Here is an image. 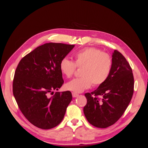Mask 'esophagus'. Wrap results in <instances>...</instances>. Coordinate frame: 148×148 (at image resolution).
Instances as JSON below:
<instances>
[{
	"instance_id": "esophagus-1",
	"label": "esophagus",
	"mask_w": 148,
	"mask_h": 148,
	"mask_svg": "<svg viewBox=\"0 0 148 148\" xmlns=\"http://www.w3.org/2000/svg\"><path fill=\"white\" fill-rule=\"evenodd\" d=\"M78 96H79L78 94L76 93V92H72V96H73V97H78Z\"/></svg>"
}]
</instances>
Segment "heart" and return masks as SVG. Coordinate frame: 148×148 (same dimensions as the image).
<instances>
[{
    "label": "heart",
    "instance_id": "1",
    "mask_svg": "<svg viewBox=\"0 0 148 148\" xmlns=\"http://www.w3.org/2000/svg\"><path fill=\"white\" fill-rule=\"evenodd\" d=\"M75 62L64 58L60 62L61 73L66 78H70L77 68L82 69V77L74 78L65 84L66 90L82 92L92 84L98 86L104 84L111 73L113 62L108 53L95 47H88L75 53Z\"/></svg>",
    "mask_w": 148,
    "mask_h": 148
}]
</instances>
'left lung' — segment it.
<instances>
[{
  "label": "left lung",
  "mask_w": 148,
  "mask_h": 148,
  "mask_svg": "<svg viewBox=\"0 0 148 148\" xmlns=\"http://www.w3.org/2000/svg\"><path fill=\"white\" fill-rule=\"evenodd\" d=\"M112 62L108 79L95 91L84 94L87 103L83 108L84 114L88 122L97 128H105L117 122L133 95V75L127 59L115 50Z\"/></svg>",
  "instance_id": "8db88e82"
}]
</instances>
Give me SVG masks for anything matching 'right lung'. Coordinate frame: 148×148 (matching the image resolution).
<instances>
[{
	"instance_id": "1",
	"label": "right lung",
	"mask_w": 148,
	"mask_h": 148,
	"mask_svg": "<svg viewBox=\"0 0 148 148\" xmlns=\"http://www.w3.org/2000/svg\"><path fill=\"white\" fill-rule=\"evenodd\" d=\"M75 45L49 42L22 58L13 80V94L21 113L38 128L47 130L63 120L72 99L70 91L56 92L64 84L60 62Z\"/></svg>"
}]
</instances>
